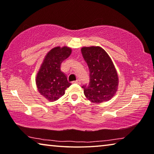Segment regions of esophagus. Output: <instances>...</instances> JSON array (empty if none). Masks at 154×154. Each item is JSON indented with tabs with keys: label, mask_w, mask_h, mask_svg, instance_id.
Here are the masks:
<instances>
[{
	"label": "esophagus",
	"mask_w": 154,
	"mask_h": 154,
	"mask_svg": "<svg viewBox=\"0 0 154 154\" xmlns=\"http://www.w3.org/2000/svg\"><path fill=\"white\" fill-rule=\"evenodd\" d=\"M73 83H75V84H79L80 83H81V81H80L79 79H77V80H76V81H74V82H73Z\"/></svg>",
	"instance_id": "34e87169"
}]
</instances>
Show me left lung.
Wrapping results in <instances>:
<instances>
[{
    "instance_id": "8db88e82",
    "label": "left lung",
    "mask_w": 154,
    "mask_h": 154,
    "mask_svg": "<svg viewBox=\"0 0 154 154\" xmlns=\"http://www.w3.org/2000/svg\"><path fill=\"white\" fill-rule=\"evenodd\" d=\"M82 54L89 69V83L82 86L91 102L101 103L109 100L117 91V72L111 58L100 47L82 48Z\"/></svg>"
}]
</instances>
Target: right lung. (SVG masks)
I'll return each instance as SVG.
<instances>
[{"instance_id": "obj_1", "label": "right lung", "mask_w": 154, "mask_h": 154, "mask_svg": "<svg viewBox=\"0 0 154 154\" xmlns=\"http://www.w3.org/2000/svg\"><path fill=\"white\" fill-rule=\"evenodd\" d=\"M67 47H54L49 51L36 77V84L40 94L53 102L63 96L71 85L67 76L60 70V65L71 54Z\"/></svg>"}]
</instances>
